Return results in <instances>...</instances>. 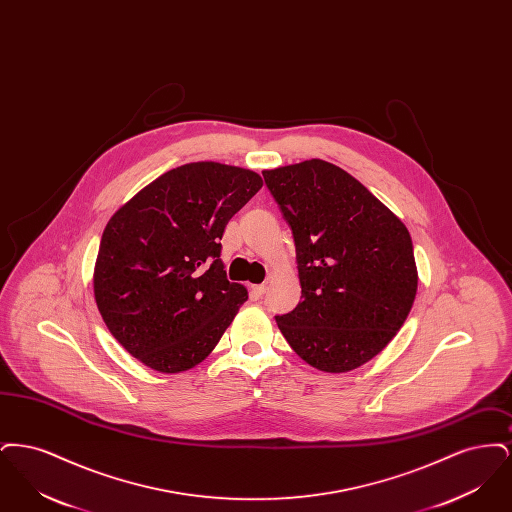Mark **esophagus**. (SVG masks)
Segmentation results:
<instances>
[{
    "label": "esophagus",
    "mask_w": 512,
    "mask_h": 512,
    "mask_svg": "<svg viewBox=\"0 0 512 512\" xmlns=\"http://www.w3.org/2000/svg\"><path fill=\"white\" fill-rule=\"evenodd\" d=\"M267 284H257V286H253V292L257 293V295H263V293H267Z\"/></svg>",
    "instance_id": "1"
}]
</instances>
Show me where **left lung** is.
I'll return each mask as SVG.
<instances>
[{"instance_id":"8db88e82","label":"left lung","mask_w":512,"mask_h":512,"mask_svg":"<svg viewBox=\"0 0 512 512\" xmlns=\"http://www.w3.org/2000/svg\"><path fill=\"white\" fill-rule=\"evenodd\" d=\"M292 230L303 301L276 322L324 372L376 357L413 307L418 276L405 224L340 167L311 159L263 172Z\"/></svg>"}]
</instances>
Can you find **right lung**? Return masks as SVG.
<instances>
[{
	"label": "right lung",
	"mask_w": 512,
	"mask_h": 512,
	"mask_svg": "<svg viewBox=\"0 0 512 512\" xmlns=\"http://www.w3.org/2000/svg\"><path fill=\"white\" fill-rule=\"evenodd\" d=\"M257 172L190 163L165 172L107 222L94 272L99 313L144 365H199L247 301L220 261L228 220L257 194Z\"/></svg>",
	"instance_id": "obj_1"
}]
</instances>
